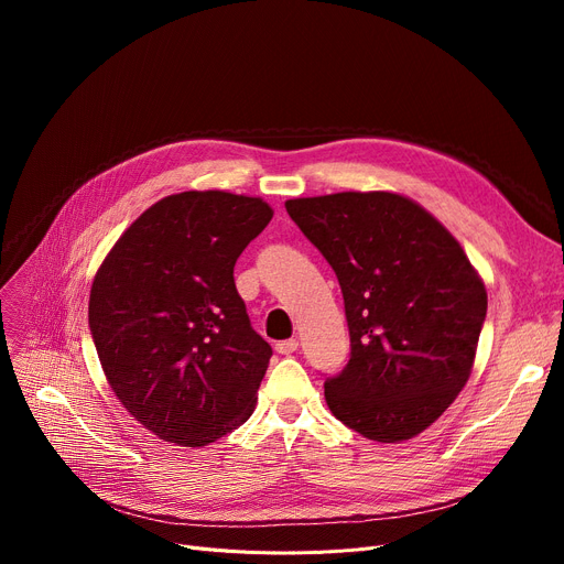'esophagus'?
<instances>
[{
    "mask_svg": "<svg viewBox=\"0 0 564 564\" xmlns=\"http://www.w3.org/2000/svg\"><path fill=\"white\" fill-rule=\"evenodd\" d=\"M297 347H300L297 338H288V340H279L276 343V351L279 354H292V351H297Z\"/></svg>",
    "mask_w": 564,
    "mask_h": 564,
    "instance_id": "esophagus-1",
    "label": "esophagus"
}]
</instances>
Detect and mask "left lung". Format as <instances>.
Here are the masks:
<instances>
[{
  "label": "left lung",
  "instance_id": "8db88e82",
  "mask_svg": "<svg viewBox=\"0 0 564 564\" xmlns=\"http://www.w3.org/2000/svg\"><path fill=\"white\" fill-rule=\"evenodd\" d=\"M290 219L338 276L349 361L324 381L334 416L395 443L427 430L464 389L487 290L455 237L391 192L285 200Z\"/></svg>",
  "mask_w": 564,
  "mask_h": 564
}]
</instances>
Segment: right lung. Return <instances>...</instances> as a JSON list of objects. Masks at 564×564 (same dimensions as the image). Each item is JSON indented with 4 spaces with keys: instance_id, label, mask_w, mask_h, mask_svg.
I'll list each match as a JSON object with an SVG mask.
<instances>
[{
    "instance_id": "1",
    "label": "right lung",
    "mask_w": 564,
    "mask_h": 564,
    "mask_svg": "<svg viewBox=\"0 0 564 564\" xmlns=\"http://www.w3.org/2000/svg\"><path fill=\"white\" fill-rule=\"evenodd\" d=\"M262 198L173 194L121 235L88 297L116 398L145 430L207 446L247 423L272 347L251 327L232 267L272 219Z\"/></svg>"
}]
</instances>
